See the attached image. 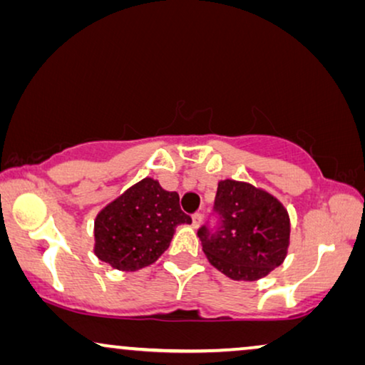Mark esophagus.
<instances>
[{
    "mask_svg": "<svg viewBox=\"0 0 365 365\" xmlns=\"http://www.w3.org/2000/svg\"><path fill=\"white\" fill-rule=\"evenodd\" d=\"M202 222V214L201 212H194L192 214V226L199 227V224Z\"/></svg>",
    "mask_w": 365,
    "mask_h": 365,
    "instance_id": "obj_1",
    "label": "esophagus"
}]
</instances>
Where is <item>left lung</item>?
Listing matches in <instances>:
<instances>
[{
    "instance_id": "1",
    "label": "left lung",
    "mask_w": 365,
    "mask_h": 365,
    "mask_svg": "<svg viewBox=\"0 0 365 365\" xmlns=\"http://www.w3.org/2000/svg\"><path fill=\"white\" fill-rule=\"evenodd\" d=\"M287 211L271 194L226 179L217 186L211 219L197 236L209 262L236 281L267 276L286 259Z\"/></svg>"
}]
</instances>
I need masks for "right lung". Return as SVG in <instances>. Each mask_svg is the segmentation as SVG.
Returning a JSON list of instances; mask_svg holds the SVG:
<instances>
[{
  "instance_id": "1",
  "label": "right lung",
  "mask_w": 365,
  "mask_h": 365,
  "mask_svg": "<svg viewBox=\"0 0 365 365\" xmlns=\"http://www.w3.org/2000/svg\"><path fill=\"white\" fill-rule=\"evenodd\" d=\"M192 222L179 206V194L154 179H143L98 214L94 252L119 271H138L158 261L179 224Z\"/></svg>"
}]
</instances>
